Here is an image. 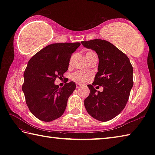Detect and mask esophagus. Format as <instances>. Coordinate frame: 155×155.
<instances>
[{
    "label": "esophagus",
    "instance_id": "esophagus-1",
    "mask_svg": "<svg viewBox=\"0 0 155 155\" xmlns=\"http://www.w3.org/2000/svg\"><path fill=\"white\" fill-rule=\"evenodd\" d=\"M81 87H83V85H82V84H79V83L76 84V88H80Z\"/></svg>",
    "mask_w": 155,
    "mask_h": 155
}]
</instances>
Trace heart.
<instances>
[{"mask_svg":"<svg viewBox=\"0 0 155 155\" xmlns=\"http://www.w3.org/2000/svg\"><path fill=\"white\" fill-rule=\"evenodd\" d=\"M92 54H95V53L89 51L86 52V56L92 55ZM71 78L72 80L76 82H79V83H84V82H86L87 81H88V80H89L90 75L83 71H78V72H75V73H74L71 75Z\"/></svg>","mask_w":155,"mask_h":155,"instance_id":"obj_1","label":"heart"}]
</instances>
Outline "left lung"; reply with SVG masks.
<instances>
[{"mask_svg": "<svg viewBox=\"0 0 155 155\" xmlns=\"http://www.w3.org/2000/svg\"><path fill=\"white\" fill-rule=\"evenodd\" d=\"M87 49L95 51L99 64L92 85H87L90 94L84 100L88 114L97 120L106 122L120 113L127 103L133 86V68L126 54L106 40L81 41ZM102 86L97 91L94 85Z\"/></svg>", "mask_w": 155, "mask_h": 155, "instance_id": "left-lung-1", "label": "left lung"}]
</instances>
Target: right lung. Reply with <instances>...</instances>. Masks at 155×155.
Segmentation results:
<instances>
[{
    "mask_svg": "<svg viewBox=\"0 0 155 155\" xmlns=\"http://www.w3.org/2000/svg\"><path fill=\"white\" fill-rule=\"evenodd\" d=\"M80 45V43L51 44L28 62L22 90L28 108L40 120L51 122L64 113L75 84L70 81L59 88L54 81L56 78H64L71 54Z\"/></svg>",
    "mask_w": 155,
    "mask_h": 155,
    "instance_id": "1",
    "label": "right lung"
}]
</instances>
